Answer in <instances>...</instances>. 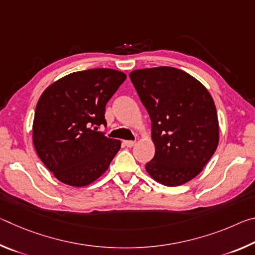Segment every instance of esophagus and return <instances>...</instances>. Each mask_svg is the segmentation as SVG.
<instances>
[{
	"label": "esophagus",
	"mask_w": 255,
	"mask_h": 255,
	"mask_svg": "<svg viewBox=\"0 0 255 255\" xmlns=\"http://www.w3.org/2000/svg\"><path fill=\"white\" fill-rule=\"evenodd\" d=\"M135 143L136 141H133V140H124V144H125V146H127V147H132V146L135 145Z\"/></svg>",
	"instance_id": "esophagus-1"
}]
</instances>
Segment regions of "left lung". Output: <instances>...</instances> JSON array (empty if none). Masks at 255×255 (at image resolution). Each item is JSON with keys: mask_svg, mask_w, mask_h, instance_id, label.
I'll list each match as a JSON object with an SVG mask.
<instances>
[{"mask_svg": "<svg viewBox=\"0 0 255 255\" xmlns=\"http://www.w3.org/2000/svg\"><path fill=\"white\" fill-rule=\"evenodd\" d=\"M129 77L152 120L155 155L146 171L167 187L196 178L219 140L217 111L208 90L170 66L136 70Z\"/></svg>", "mask_w": 255, "mask_h": 255, "instance_id": "left-lung-1", "label": "left lung"}]
</instances>
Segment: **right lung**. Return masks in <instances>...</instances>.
Masks as SVG:
<instances>
[{
    "label": "right lung",
    "instance_id": "add662e5",
    "mask_svg": "<svg viewBox=\"0 0 255 255\" xmlns=\"http://www.w3.org/2000/svg\"><path fill=\"white\" fill-rule=\"evenodd\" d=\"M110 68L71 73L39 98L32 139L38 156L56 179L72 187L92 183L108 170L122 141L99 131L106 105L126 80Z\"/></svg>",
    "mask_w": 255,
    "mask_h": 255
}]
</instances>
